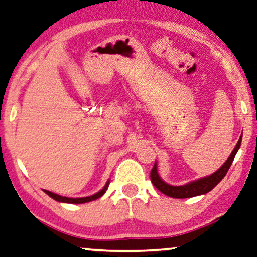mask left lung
I'll list each match as a JSON object with an SVG mask.
<instances>
[{"label":"left lung","mask_w":257,"mask_h":257,"mask_svg":"<svg viewBox=\"0 0 257 257\" xmlns=\"http://www.w3.org/2000/svg\"><path fill=\"white\" fill-rule=\"evenodd\" d=\"M241 142H242V136L239 137L237 144H236L235 149L232 150V152L230 153V156H229V158L226 159V162L217 170V171L212 173V175L206 176L204 178L197 179V181H194V182H190L185 185L173 186V185L168 184V183H165L161 177H159L158 170H157V163L155 162V165H153L151 173H150L152 184L155 185L159 191L163 192V194L172 198H189V197H195V196L204 195L206 192L211 191V190L214 189L223 178H224V176L226 175V172H228L229 168H230V165L232 164V161H234L239 146H241Z\"/></svg>","instance_id":"8db88e82"}]
</instances>
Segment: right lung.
<instances>
[{"mask_svg":"<svg viewBox=\"0 0 257 257\" xmlns=\"http://www.w3.org/2000/svg\"><path fill=\"white\" fill-rule=\"evenodd\" d=\"M108 185H109V181H107V183H106L104 188L100 190L99 192H96V194L92 195V196H88V197H81V198H68V197H63V196L53 194V192L47 191V190H43V191H45L46 194L49 196V197H52L53 199H55V201H58V202L72 203V204H82V203H87V202L94 201V199H98V198L101 197V196L106 192V190H107Z\"/></svg>","mask_w":257,"mask_h":257,"instance_id":"add662e5","label":"right lung"}]
</instances>
